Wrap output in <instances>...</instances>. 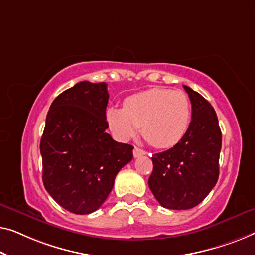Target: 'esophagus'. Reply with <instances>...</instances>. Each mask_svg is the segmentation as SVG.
<instances>
[{
  "label": "esophagus",
  "mask_w": 255,
  "mask_h": 255,
  "mask_svg": "<svg viewBox=\"0 0 255 255\" xmlns=\"http://www.w3.org/2000/svg\"><path fill=\"white\" fill-rule=\"evenodd\" d=\"M145 153H146V152L144 151V150L139 149V148H137V146H135L134 150H132V155H134L135 158H136V157H139V156L145 155Z\"/></svg>",
  "instance_id": "1"
}]
</instances>
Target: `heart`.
<instances>
[{
  "instance_id": "obj_1",
  "label": "heart",
  "mask_w": 255,
  "mask_h": 255,
  "mask_svg": "<svg viewBox=\"0 0 255 255\" xmlns=\"http://www.w3.org/2000/svg\"><path fill=\"white\" fill-rule=\"evenodd\" d=\"M105 118L113 134L128 141L138 132L159 149L178 144L191 123V103L181 90L152 88L127 97L124 107L109 106Z\"/></svg>"
}]
</instances>
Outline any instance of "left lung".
I'll return each mask as SVG.
<instances>
[{
    "instance_id": "8db88e82",
    "label": "left lung",
    "mask_w": 255,
    "mask_h": 255,
    "mask_svg": "<svg viewBox=\"0 0 255 255\" xmlns=\"http://www.w3.org/2000/svg\"><path fill=\"white\" fill-rule=\"evenodd\" d=\"M192 103V121L181 141L152 155L149 188L160 206L185 210L206 199L220 174L222 132L214 107L184 85Z\"/></svg>"
}]
</instances>
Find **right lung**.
<instances>
[{
    "instance_id": "add662e5",
    "label": "right lung",
    "mask_w": 255,
    "mask_h": 255,
    "mask_svg": "<svg viewBox=\"0 0 255 255\" xmlns=\"http://www.w3.org/2000/svg\"><path fill=\"white\" fill-rule=\"evenodd\" d=\"M107 84L83 81L59 95L46 117L40 141L46 191L70 213L96 211L112 191L134 146L107 134Z\"/></svg>"
}]
</instances>
